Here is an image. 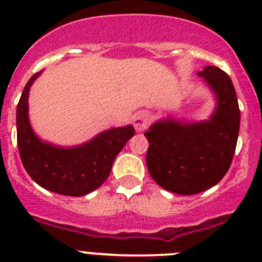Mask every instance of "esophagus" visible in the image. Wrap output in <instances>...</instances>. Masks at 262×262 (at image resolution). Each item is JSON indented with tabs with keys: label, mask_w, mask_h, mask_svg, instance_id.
Listing matches in <instances>:
<instances>
[{
	"label": "esophagus",
	"mask_w": 262,
	"mask_h": 262,
	"mask_svg": "<svg viewBox=\"0 0 262 262\" xmlns=\"http://www.w3.org/2000/svg\"><path fill=\"white\" fill-rule=\"evenodd\" d=\"M133 123H135L136 130H139V132L144 130V129L148 126V123H149V115H148L147 113L141 111V113H139V114L135 115Z\"/></svg>",
	"instance_id": "34e87169"
}]
</instances>
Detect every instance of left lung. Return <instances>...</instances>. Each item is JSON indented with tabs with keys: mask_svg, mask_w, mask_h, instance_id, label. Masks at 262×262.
Listing matches in <instances>:
<instances>
[{
	"mask_svg": "<svg viewBox=\"0 0 262 262\" xmlns=\"http://www.w3.org/2000/svg\"><path fill=\"white\" fill-rule=\"evenodd\" d=\"M199 76L217 98L212 118L199 123L166 119L144 133L149 175L177 194H195L220 182L231 166L239 133V106L230 76L217 67H205Z\"/></svg>",
	"mask_w": 262,
	"mask_h": 262,
	"instance_id": "left-lung-1",
	"label": "left lung"
}]
</instances>
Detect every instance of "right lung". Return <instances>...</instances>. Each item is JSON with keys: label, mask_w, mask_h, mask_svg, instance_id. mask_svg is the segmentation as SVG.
<instances>
[{"label": "right lung", "mask_w": 262, "mask_h": 262, "mask_svg": "<svg viewBox=\"0 0 262 262\" xmlns=\"http://www.w3.org/2000/svg\"><path fill=\"white\" fill-rule=\"evenodd\" d=\"M38 73L28 80L16 111L20 159L31 178L58 194H88L110 175L113 162L123 145L135 136V127H115L100 133L90 143L76 148H58L35 136L28 121V92Z\"/></svg>", "instance_id": "1"}]
</instances>
